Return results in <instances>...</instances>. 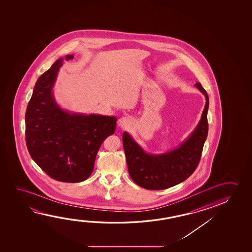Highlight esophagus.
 Instances as JSON below:
<instances>
[{
    "label": "esophagus",
    "mask_w": 252,
    "mask_h": 252,
    "mask_svg": "<svg viewBox=\"0 0 252 252\" xmlns=\"http://www.w3.org/2000/svg\"><path fill=\"white\" fill-rule=\"evenodd\" d=\"M130 125H131V119L127 116L122 117V118H120V120H118V126L120 128L126 129V128L129 127Z\"/></svg>",
    "instance_id": "esophagus-1"
}]
</instances>
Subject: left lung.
I'll return each mask as SVG.
<instances>
[{
    "label": "left lung",
    "mask_w": 252,
    "mask_h": 252,
    "mask_svg": "<svg viewBox=\"0 0 252 252\" xmlns=\"http://www.w3.org/2000/svg\"><path fill=\"white\" fill-rule=\"evenodd\" d=\"M195 87L206 97L205 108L196 128L176 149L162 154H149L127 132H123L128 172L140 187L148 190L167 189L186 180L197 168L208 133L209 98L200 83Z\"/></svg>",
    "instance_id": "1"
}]
</instances>
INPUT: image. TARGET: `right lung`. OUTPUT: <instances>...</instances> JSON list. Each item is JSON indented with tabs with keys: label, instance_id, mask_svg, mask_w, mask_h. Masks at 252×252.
Instances as JSON below:
<instances>
[{
	"label": "right lung",
	"instance_id": "obj_1",
	"mask_svg": "<svg viewBox=\"0 0 252 252\" xmlns=\"http://www.w3.org/2000/svg\"><path fill=\"white\" fill-rule=\"evenodd\" d=\"M74 58L69 54L65 60ZM64 58L37 79L25 113L26 145L33 161L51 178L79 183L91 176L96 154L115 132L117 118L62 109L53 88Z\"/></svg>",
	"mask_w": 252,
	"mask_h": 252
}]
</instances>
